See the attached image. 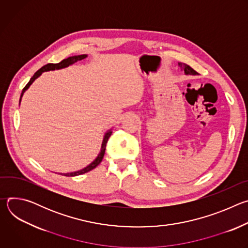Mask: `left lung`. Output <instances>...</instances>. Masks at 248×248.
<instances>
[{"instance_id":"obj_1","label":"left lung","mask_w":248,"mask_h":248,"mask_svg":"<svg viewBox=\"0 0 248 248\" xmlns=\"http://www.w3.org/2000/svg\"><path fill=\"white\" fill-rule=\"evenodd\" d=\"M181 66H183L186 75H197V72H195V70L191 66H189L188 64H186V63L182 64L181 63Z\"/></svg>"}]
</instances>
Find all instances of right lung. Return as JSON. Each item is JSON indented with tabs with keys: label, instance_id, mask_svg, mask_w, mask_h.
<instances>
[{
	"label": "right lung",
	"instance_id": "1",
	"mask_svg": "<svg viewBox=\"0 0 248 248\" xmlns=\"http://www.w3.org/2000/svg\"><path fill=\"white\" fill-rule=\"evenodd\" d=\"M87 56L86 55H79V56H74V57H69V58H67V59H64V60H62V62H58V63H47V64H45L44 66H42L39 70H37L36 73L34 74V76L30 78V80H29V82L24 86V88L22 89V92H21V96H20V100H21V97H22V95H23V93L25 92V90L32 84V82L36 79L37 78H39L41 75H42V73H44V72H48V70H54V69H60V68H63V67H66V66H68L69 64H73V63H75V62H77L78 61H81V60H83V59H85ZM20 100H19V103H20ZM111 134H112V130H109L107 133L105 134V136H104V139H103V142H102V147H101V152H100V154L98 155V157L89 165V166H87L86 168H84V169H82V170H78V171H74V172H68V173H61V174H62V175H65V176H76V175H78V174H82V173H85V172H87V171H89V170H93L94 168H96L101 162H102V159H103V157H104V154H105V150H106V144H107V142H108V139H109V137L111 136Z\"/></svg>",
	"mask_w": 248,
	"mask_h": 248
}]
</instances>
